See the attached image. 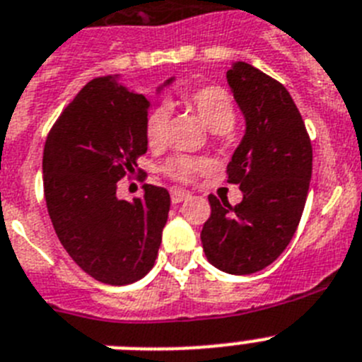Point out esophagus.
Returning a JSON list of instances; mask_svg holds the SVG:
<instances>
[{
    "label": "esophagus",
    "mask_w": 362,
    "mask_h": 362,
    "mask_svg": "<svg viewBox=\"0 0 362 362\" xmlns=\"http://www.w3.org/2000/svg\"><path fill=\"white\" fill-rule=\"evenodd\" d=\"M188 197H190V194H188L187 190H179V188H174V190L170 192V199L174 204L183 203V201H187Z\"/></svg>",
    "instance_id": "esophagus-1"
}]
</instances>
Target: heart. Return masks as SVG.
I'll return each instance as SVG.
<instances>
[{"label": "heart", "instance_id": "1", "mask_svg": "<svg viewBox=\"0 0 362 362\" xmlns=\"http://www.w3.org/2000/svg\"><path fill=\"white\" fill-rule=\"evenodd\" d=\"M185 105L196 112L199 119L210 132H226L235 121V110L228 92L219 86H203L194 92H188L183 98ZM166 123H168V108L156 107L148 112L145 119V137L150 148H161L166 141ZM206 168L203 158L177 156L166 163L165 172L172 179L188 183L194 175Z\"/></svg>", "mask_w": 362, "mask_h": 362}]
</instances>
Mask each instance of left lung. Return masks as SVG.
I'll use <instances>...</instances> for the list:
<instances>
[{"label":"left lung","mask_w":362,"mask_h":362,"mask_svg":"<svg viewBox=\"0 0 362 362\" xmlns=\"http://www.w3.org/2000/svg\"><path fill=\"white\" fill-rule=\"evenodd\" d=\"M245 117V134L228 163V183L239 185L235 206L209 196L201 243L209 263L226 274L248 276L283 254L299 225L310 177L312 145L292 95L245 62L226 72Z\"/></svg>","instance_id":"obj_1"}]
</instances>
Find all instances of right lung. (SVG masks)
Masks as SVG:
<instances>
[{
  "label": "right lung",
  "instance_id": "obj_1",
  "mask_svg": "<svg viewBox=\"0 0 362 362\" xmlns=\"http://www.w3.org/2000/svg\"><path fill=\"white\" fill-rule=\"evenodd\" d=\"M174 81L166 79L156 95ZM150 107L121 76L92 79L45 143V201L57 238L81 270L114 286L152 270L170 210V194L161 187L145 185L134 201L116 194L117 181L134 174L146 152Z\"/></svg>",
  "mask_w": 362,
  "mask_h": 362
}]
</instances>
